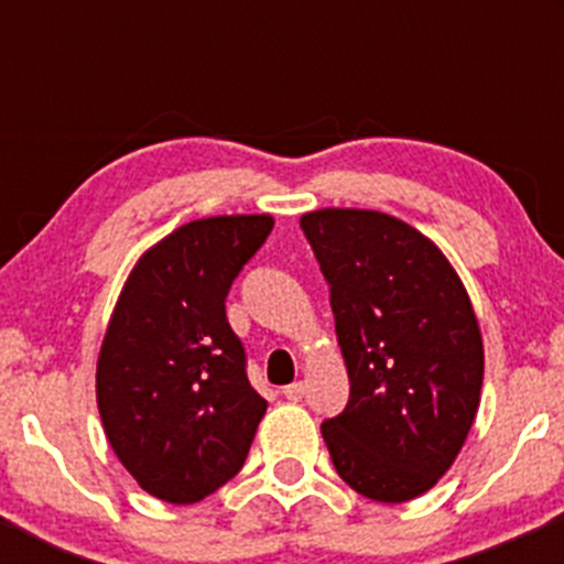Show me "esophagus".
<instances>
[{"mask_svg":"<svg viewBox=\"0 0 564 564\" xmlns=\"http://www.w3.org/2000/svg\"><path fill=\"white\" fill-rule=\"evenodd\" d=\"M283 395L289 398V401H300V398L305 395V382H292L283 388Z\"/></svg>","mask_w":564,"mask_h":564,"instance_id":"esophagus-1","label":"esophagus"}]
</instances>
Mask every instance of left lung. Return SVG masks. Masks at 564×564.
I'll return each instance as SVG.
<instances>
[{
  "label": "left lung",
  "instance_id": "left-lung-1",
  "mask_svg": "<svg viewBox=\"0 0 564 564\" xmlns=\"http://www.w3.org/2000/svg\"><path fill=\"white\" fill-rule=\"evenodd\" d=\"M329 283L349 403L322 423L335 471L373 502H409L458 458L482 388V335L434 240L377 209L300 218Z\"/></svg>",
  "mask_w": 564,
  "mask_h": 564
}]
</instances>
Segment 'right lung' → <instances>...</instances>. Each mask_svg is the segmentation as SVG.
Instances as JSON below:
<instances>
[{
  "label": "right lung",
  "instance_id": "add662e5",
  "mask_svg": "<svg viewBox=\"0 0 564 564\" xmlns=\"http://www.w3.org/2000/svg\"><path fill=\"white\" fill-rule=\"evenodd\" d=\"M272 224L215 215L180 226L139 256L108 318L95 371L106 440L163 502H202L226 486L267 412L226 294Z\"/></svg>",
  "mask_w": 564,
  "mask_h": 564
}]
</instances>
